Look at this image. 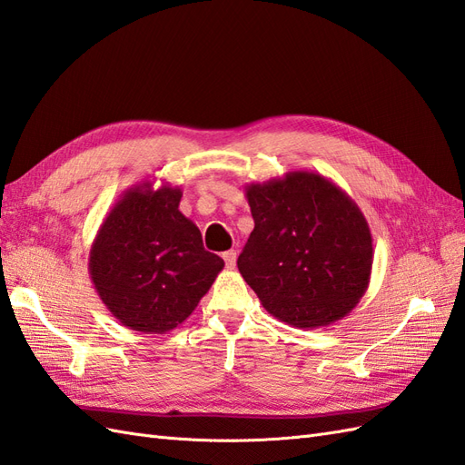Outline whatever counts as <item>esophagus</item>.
Segmentation results:
<instances>
[{
  "label": "esophagus",
  "mask_w": 465,
  "mask_h": 465,
  "mask_svg": "<svg viewBox=\"0 0 465 465\" xmlns=\"http://www.w3.org/2000/svg\"><path fill=\"white\" fill-rule=\"evenodd\" d=\"M223 257V261H225V267L228 269H233L235 267V261H237V253L233 249H230V251H225V253L222 255Z\"/></svg>",
  "instance_id": "34e87169"
}]
</instances>
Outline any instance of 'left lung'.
<instances>
[{
	"instance_id": "left-lung-1",
	"label": "left lung",
	"mask_w": 465,
	"mask_h": 465,
	"mask_svg": "<svg viewBox=\"0 0 465 465\" xmlns=\"http://www.w3.org/2000/svg\"><path fill=\"white\" fill-rule=\"evenodd\" d=\"M255 228L237 259L243 281L276 320L325 327L351 313L372 274V233L361 208L313 171L249 183Z\"/></svg>"
}]
</instances>
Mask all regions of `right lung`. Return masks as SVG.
Listing matches in <instances>:
<instances>
[{
	"label": "right lung",
	"instance_id": "add662e5",
	"mask_svg": "<svg viewBox=\"0 0 465 465\" xmlns=\"http://www.w3.org/2000/svg\"><path fill=\"white\" fill-rule=\"evenodd\" d=\"M181 187L142 181L104 216L89 251L99 298L124 327L163 335L194 312L223 269L181 214Z\"/></svg>",
	"mask_w": 465,
	"mask_h": 465
}]
</instances>
